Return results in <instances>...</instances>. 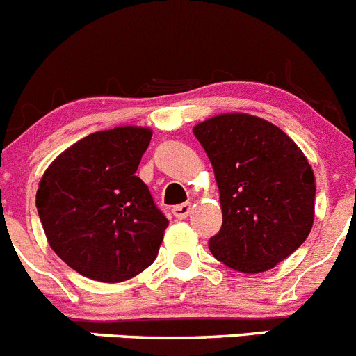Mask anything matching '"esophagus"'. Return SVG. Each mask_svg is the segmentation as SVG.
<instances>
[{
	"label": "esophagus",
	"mask_w": 356,
	"mask_h": 356,
	"mask_svg": "<svg viewBox=\"0 0 356 356\" xmlns=\"http://www.w3.org/2000/svg\"><path fill=\"white\" fill-rule=\"evenodd\" d=\"M191 210H193L191 203H181V205H178L172 209V216H175L176 219H185V217L191 213Z\"/></svg>",
	"instance_id": "obj_1"
}]
</instances>
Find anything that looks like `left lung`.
Segmentation results:
<instances>
[{
  "label": "left lung",
  "instance_id": "obj_1",
  "mask_svg": "<svg viewBox=\"0 0 356 356\" xmlns=\"http://www.w3.org/2000/svg\"><path fill=\"white\" fill-rule=\"evenodd\" d=\"M219 187L222 226L209 248L235 271L264 273L294 253L314 225L316 176L298 144L257 115L219 114L193 128Z\"/></svg>",
  "mask_w": 356,
  "mask_h": 356
}]
</instances>
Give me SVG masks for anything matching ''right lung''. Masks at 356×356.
<instances>
[{
  "label": "right lung",
  "instance_id": "right-lung-1",
  "mask_svg": "<svg viewBox=\"0 0 356 356\" xmlns=\"http://www.w3.org/2000/svg\"><path fill=\"white\" fill-rule=\"evenodd\" d=\"M153 131L90 134L44 171L35 205L49 246L71 269L119 284L153 264L169 221L135 176Z\"/></svg>",
  "mask_w": 356,
  "mask_h": 356
}]
</instances>
